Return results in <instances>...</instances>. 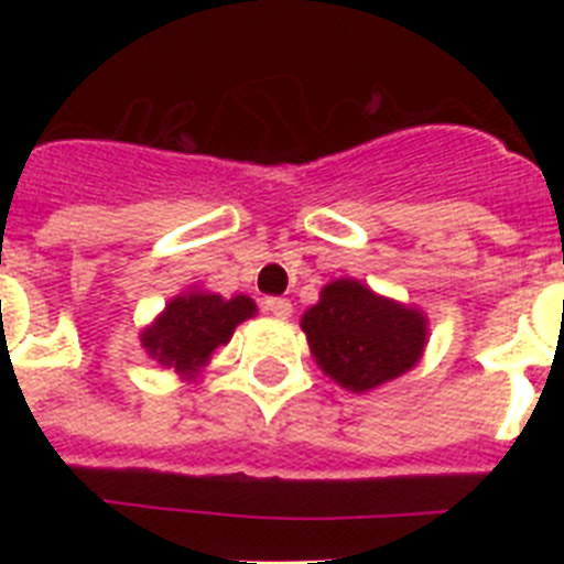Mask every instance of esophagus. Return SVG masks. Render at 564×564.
<instances>
[{
  "label": "esophagus",
  "instance_id": "1",
  "mask_svg": "<svg viewBox=\"0 0 564 564\" xmlns=\"http://www.w3.org/2000/svg\"><path fill=\"white\" fill-rule=\"evenodd\" d=\"M265 311L271 313V316H276V318H288L293 313V305L282 296H268L265 299Z\"/></svg>",
  "mask_w": 564,
  "mask_h": 564
}]
</instances>
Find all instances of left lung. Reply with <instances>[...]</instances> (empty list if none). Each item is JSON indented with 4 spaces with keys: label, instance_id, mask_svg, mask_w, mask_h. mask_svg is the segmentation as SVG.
<instances>
[{
    "label": "left lung",
    "instance_id": "1",
    "mask_svg": "<svg viewBox=\"0 0 564 564\" xmlns=\"http://www.w3.org/2000/svg\"><path fill=\"white\" fill-rule=\"evenodd\" d=\"M318 367L352 392L376 390L415 367L426 344L417 311L376 296L352 279H336L302 316Z\"/></svg>",
    "mask_w": 564,
    "mask_h": 564
}]
</instances>
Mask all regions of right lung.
<instances>
[{"label": "right lung", "mask_w": 564, "mask_h": 564, "mask_svg": "<svg viewBox=\"0 0 564 564\" xmlns=\"http://www.w3.org/2000/svg\"><path fill=\"white\" fill-rule=\"evenodd\" d=\"M248 296L223 299L217 293H188L169 302L161 318L143 333V347L177 372H197L220 344L231 338L234 327L253 316Z\"/></svg>", "instance_id": "add662e5"}]
</instances>
